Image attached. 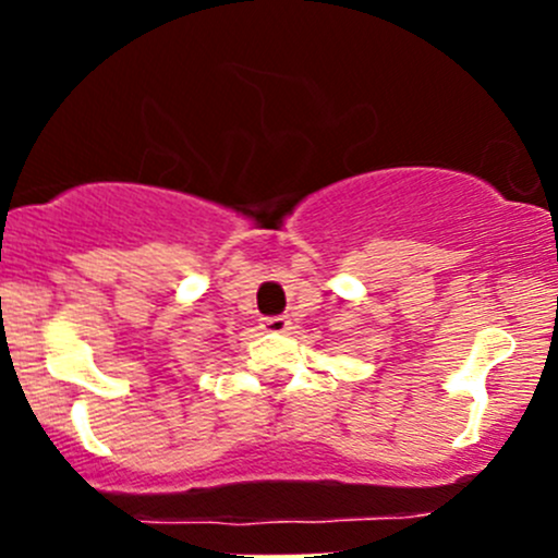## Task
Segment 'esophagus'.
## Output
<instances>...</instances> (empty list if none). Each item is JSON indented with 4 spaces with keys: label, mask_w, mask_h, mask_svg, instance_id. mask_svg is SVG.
I'll use <instances>...</instances> for the list:
<instances>
[{
    "label": "esophagus",
    "mask_w": 558,
    "mask_h": 558,
    "mask_svg": "<svg viewBox=\"0 0 558 558\" xmlns=\"http://www.w3.org/2000/svg\"><path fill=\"white\" fill-rule=\"evenodd\" d=\"M264 331H272V335H286L291 329V320L286 315H272V318L262 320Z\"/></svg>",
    "instance_id": "esophagus-1"
}]
</instances>
